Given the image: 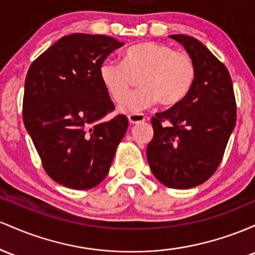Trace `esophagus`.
<instances>
[{"instance_id":"esophagus-1","label":"esophagus","mask_w":255,"mask_h":255,"mask_svg":"<svg viewBox=\"0 0 255 255\" xmlns=\"http://www.w3.org/2000/svg\"><path fill=\"white\" fill-rule=\"evenodd\" d=\"M128 122H130V124H138V123H143L145 122V116L142 113H131L128 116Z\"/></svg>"}]
</instances>
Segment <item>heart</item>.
Listing matches in <instances>:
<instances>
[{"instance_id":"1","label":"heart","mask_w":255,"mask_h":255,"mask_svg":"<svg viewBox=\"0 0 255 255\" xmlns=\"http://www.w3.org/2000/svg\"><path fill=\"white\" fill-rule=\"evenodd\" d=\"M100 79L122 112H137L159 102L164 107L178 105L193 88L196 68L185 51L158 42L131 45L123 61L107 59L100 66ZM140 76L138 91L127 97L133 77ZM126 96L127 97L125 98Z\"/></svg>"}]
</instances>
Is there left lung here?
<instances>
[{
	"instance_id": "left-lung-1",
	"label": "left lung",
	"mask_w": 255,
	"mask_h": 255,
	"mask_svg": "<svg viewBox=\"0 0 255 255\" xmlns=\"http://www.w3.org/2000/svg\"><path fill=\"white\" fill-rule=\"evenodd\" d=\"M170 37L191 56L196 77L182 102L151 118L154 136L147 159L161 184L189 189L211 178L222 162L236 124V101L223 62L194 37Z\"/></svg>"
}]
</instances>
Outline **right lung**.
Segmentation results:
<instances>
[{"mask_svg": "<svg viewBox=\"0 0 255 255\" xmlns=\"http://www.w3.org/2000/svg\"><path fill=\"white\" fill-rule=\"evenodd\" d=\"M124 43L105 35L64 36L28 68L22 120L53 181L70 189L96 187L127 132L124 114L104 122L114 105L100 66Z\"/></svg>", "mask_w": 255, "mask_h": 255, "instance_id": "add662e5", "label": "right lung"}]
</instances>
